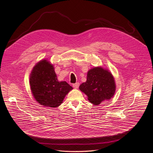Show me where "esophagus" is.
Instances as JSON below:
<instances>
[{
  "label": "esophagus",
  "instance_id": "1",
  "mask_svg": "<svg viewBox=\"0 0 153 153\" xmlns=\"http://www.w3.org/2000/svg\"><path fill=\"white\" fill-rule=\"evenodd\" d=\"M79 82H77V83H74L73 85V87L74 88H79Z\"/></svg>",
  "mask_w": 153,
  "mask_h": 153
}]
</instances>
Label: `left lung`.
<instances>
[{
  "label": "left lung",
  "instance_id": "left-lung-1",
  "mask_svg": "<svg viewBox=\"0 0 153 153\" xmlns=\"http://www.w3.org/2000/svg\"><path fill=\"white\" fill-rule=\"evenodd\" d=\"M79 89L88 96L91 103L97 105L114 96L116 85L110 72L96 67L88 71L86 81L80 85Z\"/></svg>",
  "mask_w": 153,
  "mask_h": 153
}]
</instances>
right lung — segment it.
Here are the masks:
<instances>
[{
    "mask_svg": "<svg viewBox=\"0 0 153 153\" xmlns=\"http://www.w3.org/2000/svg\"><path fill=\"white\" fill-rule=\"evenodd\" d=\"M30 83L36 101L51 108L59 106L73 89L67 82L58 81L53 66L46 60L35 65L30 75Z\"/></svg>",
    "mask_w": 153,
    "mask_h": 153,
    "instance_id": "1",
    "label": "right lung"
}]
</instances>
